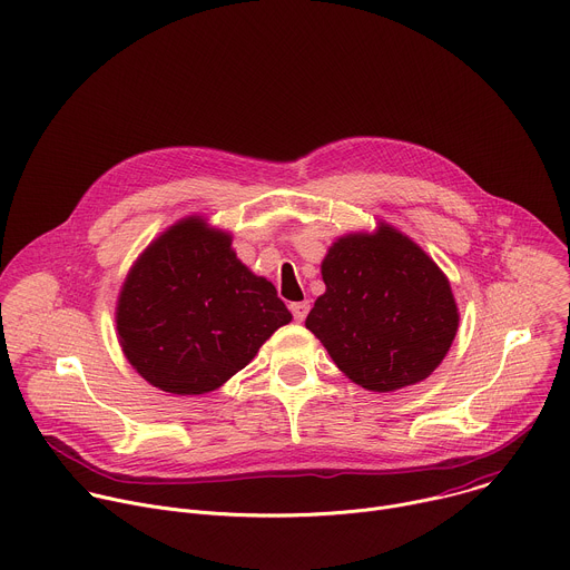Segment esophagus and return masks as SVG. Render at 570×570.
Listing matches in <instances>:
<instances>
[{"label": "esophagus", "mask_w": 570, "mask_h": 570, "mask_svg": "<svg viewBox=\"0 0 570 570\" xmlns=\"http://www.w3.org/2000/svg\"><path fill=\"white\" fill-rule=\"evenodd\" d=\"M308 308H311V304H308V302H295V304H291L293 317H295L297 322H302V320L308 315Z\"/></svg>", "instance_id": "34e87169"}]
</instances>
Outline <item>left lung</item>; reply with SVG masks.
I'll return each mask as SVG.
<instances>
[{"label": "left lung", "instance_id": "1", "mask_svg": "<svg viewBox=\"0 0 570 570\" xmlns=\"http://www.w3.org/2000/svg\"><path fill=\"white\" fill-rule=\"evenodd\" d=\"M320 271L327 291L304 324L350 381L394 392L444 361L460 311L449 277L411 236L379 220L338 236Z\"/></svg>", "mask_w": 570, "mask_h": 570}]
</instances>
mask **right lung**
<instances>
[{
  "mask_svg": "<svg viewBox=\"0 0 570 570\" xmlns=\"http://www.w3.org/2000/svg\"><path fill=\"white\" fill-rule=\"evenodd\" d=\"M117 336L135 372L171 394H207L293 320L275 286L232 250V234L187 216L130 266Z\"/></svg>",
  "mask_w": 570,
  "mask_h": 570,
  "instance_id": "obj_1",
  "label": "right lung"
}]
</instances>
